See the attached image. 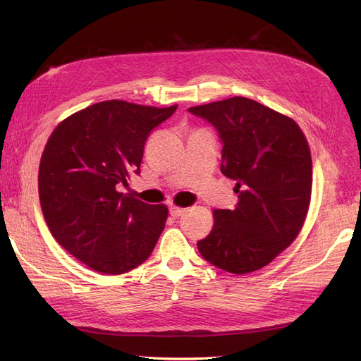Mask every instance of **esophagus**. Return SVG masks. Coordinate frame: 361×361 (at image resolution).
Here are the masks:
<instances>
[{
    "instance_id": "obj_1",
    "label": "esophagus",
    "mask_w": 361,
    "mask_h": 361,
    "mask_svg": "<svg viewBox=\"0 0 361 361\" xmlns=\"http://www.w3.org/2000/svg\"><path fill=\"white\" fill-rule=\"evenodd\" d=\"M183 214H185V207H179V206H174V204L170 206V215L171 216L178 218V216H180Z\"/></svg>"
}]
</instances>
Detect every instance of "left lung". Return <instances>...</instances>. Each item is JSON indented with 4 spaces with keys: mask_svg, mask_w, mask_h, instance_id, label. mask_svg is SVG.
Instances as JSON below:
<instances>
[{
    "mask_svg": "<svg viewBox=\"0 0 361 361\" xmlns=\"http://www.w3.org/2000/svg\"><path fill=\"white\" fill-rule=\"evenodd\" d=\"M188 111L223 141L221 173L236 180L233 211L215 209L203 259L232 274L267 267L298 236L309 211L312 157L301 128L248 97H228Z\"/></svg>",
    "mask_w": 361,
    "mask_h": 361,
    "instance_id": "8db88e82",
    "label": "left lung"
}]
</instances>
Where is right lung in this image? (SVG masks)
<instances>
[{"mask_svg":"<svg viewBox=\"0 0 361 361\" xmlns=\"http://www.w3.org/2000/svg\"><path fill=\"white\" fill-rule=\"evenodd\" d=\"M178 105L104 101L52 130L39 167V199L56 241L89 268L123 274L150 256L166 226V204L117 191L140 173L150 130Z\"/></svg>","mask_w":361,"mask_h":361,"instance_id":"1","label":"right lung"}]
</instances>
